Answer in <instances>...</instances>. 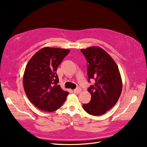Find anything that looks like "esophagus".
Returning <instances> with one entry per match:
<instances>
[{
	"label": "esophagus",
	"instance_id": "obj_1",
	"mask_svg": "<svg viewBox=\"0 0 147 147\" xmlns=\"http://www.w3.org/2000/svg\"><path fill=\"white\" fill-rule=\"evenodd\" d=\"M81 91H82V88L80 87H78L77 88H76L75 90H74V92L75 93H76V94H78V93L81 92Z\"/></svg>",
	"mask_w": 147,
	"mask_h": 147
}]
</instances>
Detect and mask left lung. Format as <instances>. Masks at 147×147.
<instances>
[{"mask_svg": "<svg viewBox=\"0 0 147 147\" xmlns=\"http://www.w3.org/2000/svg\"><path fill=\"white\" fill-rule=\"evenodd\" d=\"M87 61L88 82L96 83L88 88L91 99L83 105V109L94 116L105 113L118 100L122 91L121 75L116 63L107 53L98 47L82 49Z\"/></svg>", "mask_w": 147, "mask_h": 147, "instance_id": "1", "label": "left lung"}]
</instances>
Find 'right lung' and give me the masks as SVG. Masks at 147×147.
<instances>
[{
    "instance_id": "obj_1",
    "label": "right lung",
    "mask_w": 147,
    "mask_h": 147,
    "mask_svg": "<svg viewBox=\"0 0 147 147\" xmlns=\"http://www.w3.org/2000/svg\"><path fill=\"white\" fill-rule=\"evenodd\" d=\"M70 50L45 47L31 57L23 76L24 91L37 108L53 112L64 104L69 92L62 90L56 70Z\"/></svg>"
}]
</instances>
